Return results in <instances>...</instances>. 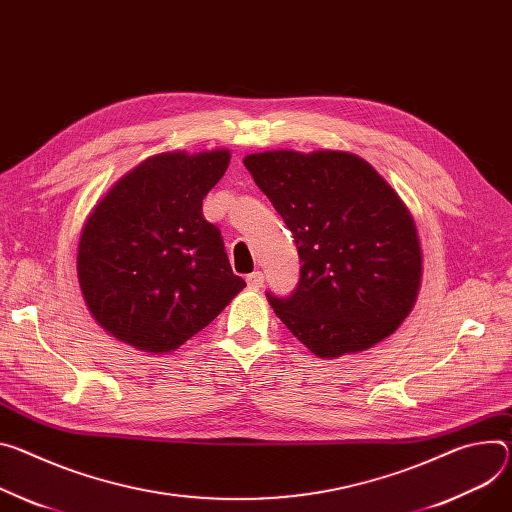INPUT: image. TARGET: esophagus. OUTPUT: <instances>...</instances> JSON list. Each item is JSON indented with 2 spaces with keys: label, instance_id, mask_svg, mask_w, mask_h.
<instances>
[{
  "label": "esophagus",
  "instance_id": "1",
  "mask_svg": "<svg viewBox=\"0 0 512 512\" xmlns=\"http://www.w3.org/2000/svg\"><path fill=\"white\" fill-rule=\"evenodd\" d=\"M263 282H265V277H263V273H261V271H253V273H249V275H247V286H249L251 290H259V288H263Z\"/></svg>",
  "mask_w": 512,
  "mask_h": 512
}]
</instances>
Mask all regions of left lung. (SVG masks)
<instances>
[{
    "label": "left lung",
    "instance_id": "8db88e82",
    "mask_svg": "<svg viewBox=\"0 0 512 512\" xmlns=\"http://www.w3.org/2000/svg\"><path fill=\"white\" fill-rule=\"evenodd\" d=\"M257 188L290 228L300 257L296 290L267 298L318 357L365 351L414 306L423 257L396 192L363 159L316 151L245 157Z\"/></svg>",
    "mask_w": 512,
    "mask_h": 512
}]
</instances>
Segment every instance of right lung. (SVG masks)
Returning <instances> with one entry per match:
<instances>
[{
	"mask_svg": "<svg viewBox=\"0 0 512 512\" xmlns=\"http://www.w3.org/2000/svg\"><path fill=\"white\" fill-rule=\"evenodd\" d=\"M228 151L155 155L126 173L89 214L77 253L85 302L116 339L167 353L224 310L247 284L232 273L202 200Z\"/></svg>",
	"mask_w": 512,
	"mask_h": 512,
	"instance_id": "1",
	"label": "right lung"
}]
</instances>
